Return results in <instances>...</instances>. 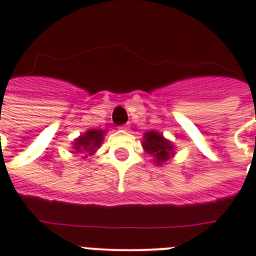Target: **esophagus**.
<instances>
[{"instance_id": "1", "label": "esophagus", "mask_w": 256, "mask_h": 256, "mask_svg": "<svg viewBox=\"0 0 256 256\" xmlns=\"http://www.w3.org/2000/svg\"><path fill=\"white\" fill-rule=\"evenodd\" d=\"M118 128H120V130H130V126H126V124H124V126H118Z\"/></svg>"}]
</instances>
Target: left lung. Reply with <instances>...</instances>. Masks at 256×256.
<instances>
[{
    "mask_svg": "<svg viewBox=\"0 0 256 256\" xmlns=\"http://www.w3.org/2000/svg\"><path fill=\"white\" fill-rule=\"evenodd\" d=\"M145 140L142 141V146L149 154L154 157L156 164H162L169 160L170 154H173V145L170 141L162 138V134H157L154 130L145 134Z\"/></svg>",
    "mask_w": 256,
    "mask_h": 256,
    "instance_id": "1",
    "label": "left lung"
}]
</instances>
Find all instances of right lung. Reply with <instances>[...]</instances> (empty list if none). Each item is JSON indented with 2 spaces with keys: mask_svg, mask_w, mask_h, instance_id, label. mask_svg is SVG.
I'll use <instances>...</instances> for the list:
<instances>
[{
  "mask_svg": "<svg viewBox=\"0 0 256 256\" xmlns=\"http://www.w3.org/2000/svg\"><path fill=\"white\" fill-rule=\"evenodd\" d=\"M104 130H90L84 134H82L80 138L75 140L74 149L76 152L86 153V157L88 154H92L96 149L99 148L102 141H103Z\"/></svg>",
  "mask_w": 256,
  "mask_h": 256,
  "instance_id": "add662e5",
  "label": "right lung"
}]
</instances>
